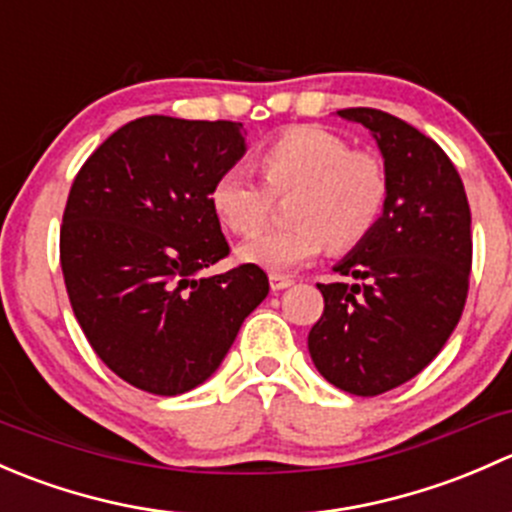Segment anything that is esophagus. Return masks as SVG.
<instances>
[{"label": "esophagus", "mask_w": 512, "mask_h": 512, "mask_svg": "<svg viewBox=\"0 0 512 512\" xmlns=\"http://www.w3.org/2000/svg\"><path fill=\"white\" fill-rule=\"evenodd\" d=\"M292 285H294L292 277H287V275H270V287L275 289V292H280V289H287V287H292Z\"/></svg>", "instance_id": "esophagus-1"}]
</instances>
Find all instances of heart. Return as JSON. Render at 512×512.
<instances>
[{
  "label": "heart",
  "mask_w": 512,
  "mask_h": 512,
  "mask_svg": "<svg viewBox=\"0 0 512 512\" xmlns=\"http://www.w3.org/2000/svg\"><path fill=\"white\" fill-rule=\"evenodd\" d=\"M250 165H230L210 185L213 213L235 235H254L271 212V195L295 190L289 228L252 237L242 262L280 275L314 260L327 245L344 252L364 242L384 218L391 178L384 158L327 126H292L257 148Z\"/></svg>",
  "instance_id": "obj_1"
}]
</instances>
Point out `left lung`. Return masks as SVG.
<instances>
[{
  "label": "left lung",
  "mask_w": 512,
  "mask_h": 512,
  "mask_svg": "<svg viewBox=\"0 0 512 512\" xmlns=\"http://www.w3.org/2000/svg\"><path fill=\"white\" fill-rule=\"evenodd\" d=\"M339 116L374 133L391 178L376 230L337 267L354 285H322L309 332L319 374L356 396H379L421 374L461 319L473 265L471 208L443 148L379 108Z\"/></svg>",
  "instance_id": "8db88e82"
}]
</instances>
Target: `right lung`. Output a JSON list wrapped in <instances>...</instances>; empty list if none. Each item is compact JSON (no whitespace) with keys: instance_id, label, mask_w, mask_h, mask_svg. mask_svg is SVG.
Instances as JSON below:
<instances>
[{"instance_id":"right-lung-1","label":"right lung","mask_w":512,"mask_h":512,"mask_svg":"<svg viewBox=\"0 0 512 512\" xmlns=\"http://www.w3.org/2000/svg\"><path fill=\"white\" fill-rule=\"evenodd\" d=\"M240 128L136 118L71 183L59 235L71 309L98 359L148 394L203 384L270 292L252 265L195 277L230 255L210 185L245 153Z\"/></svg>"}]
</instances>
